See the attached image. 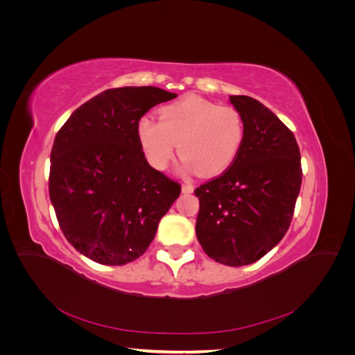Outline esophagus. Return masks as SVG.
Segmentation results:
<instances>
[{
  "instance_id": "esophagus-1",
  "label": "esophagus",
  "mask_w": 355,
  "mask_h": 355,
  "mask_svg": "<svg viewBox=\"0 0 355 355\" xmlns=\"http://www.w3.org/2000/svg\"><path fill=\"white\" fill-rule=\"evenodd\" d=\"M182 192H184V194H191V192H194V187L189 184H184L182 185Z\"/></svg>"
}]
</instances>
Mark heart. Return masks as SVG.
I'll return each mask as SVG.
<instances>
[{
    "mask_svg": "<svg viewBox=\"0 0 355 355\" xmlns=\"http://www.w3.org/2000/svg\"><path fill=\"white\" fill-rule=\"evenodd\" d=\"M136 135L148 163L154 168L166 170L179 144L184 168L211 178L222 175L237 159L245 127L241 114L232 106L185 98L163 106L159 121L149 115L139 118Z\"/></svg>",
    "mask_w": 355,
    "mask_h": 355,
    "instance_id": "heart-1",
    "label": "heart"
}]
</instances>
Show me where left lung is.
<instances>
[{
	"label": "left lung",
	"instance_id": "1",
	"mask_svg": "<svg viewBox=\"0 0 355 355\" xmlns=\"http://www.w3.org/2000/svg\"><path fill=\"white\" fill-rule=\"evenodd\" d=\"M245 135L234 164L200 185L197 239L209 257L228 266L259 261L282 241L302 184L300 153L280 118L249 96H230Z\"/></svg>",
	"mask_w": 355,
	"mask_h": 355
}]
</instances>
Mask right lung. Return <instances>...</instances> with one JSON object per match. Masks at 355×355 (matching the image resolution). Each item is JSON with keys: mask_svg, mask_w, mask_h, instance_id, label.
<instances>
[{"mask_svg": "<svg viewBox=\"0 0 355 355\" xmlns=\"http://www.w3.org/2000/svg\"><path fill=\"white\" fill-rule=\"evenodd\" d=\"M178 94L158 87L105 90L75 110L55 137L49 192L67 240L89 259L125 265L142 256L180 185L148 164L139 118Z\"/></svg>", "mask_w": 355, "mask_h": 355, "instance_id": "1", "label": "right lung"}]
</instances>
